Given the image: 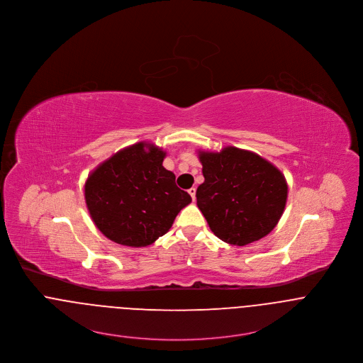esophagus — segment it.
I'll return each mask as SVG.
<instances>
[{
  "instance_id": "esophagus-1",
  "label": "esophagus",
  "mask_w": 363,
  "mask_h": 363,
  "mask_svg": "<svg viewBox=\"0 0 363 363\" xmlns=\"http://www.w3.org/2000/svg\"><path fill=\"white\" fill-rule=\"evenodd\" d=\"M196 193H197V190L194 189V187H191V189H189V194L191 196V198H193V201L196 199Z\"/></svg>"
}]
</instances>
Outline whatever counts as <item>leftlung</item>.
<instances>
[{"instance_id": "obj_1", "label": "left lung", "mask_w": 363, "mask_h": 363, "mask_svg": "<svg viewBox=\"0 0 363 363\" xmlns=\"http://www.w3.org/2000/svg\"><path fill=\"white\" fill-rule=\"evenodd\" d=\"M203 183L197 205L211 230L231 245L258 241L276 228L287 202L284 174L255 152L198 151Z\"/></svg>"}]
</instances>
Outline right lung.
I'll return each instance as SVG.
<instances>
[{"instance_id": "right-lung-1", "label": "right lung", "mask_w": 363, "mask_h": 363, "mask_svg": "<svg viewBox=\"0 0 363 363\" xmlns=\"http://www.w3.org/2000/svg\"><path fill=\"white\" fill-rule=\"evenodd\" d=\"M165 151L141 141L97 166L84 184L90 216L109 240L147 247L166 234L191 202L173 172L162 166Z\"/></svg>"}]
</instances>
